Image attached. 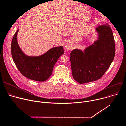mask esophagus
<instances>
[{
	"mask_svg": "<svg viewBox=\"0 0 126 126\" xmlns=\"http://www.w3.org/2000/svg\"><path fill=\"white\" fill-rule=\"evenodd\" d=\"M65 47L67 49H70L71 48H72V46L71 45H69L68 43H66L65 44Z\"/></svg>",
	"mask_w": 126,
	"mask_h": 126,
	"instance_id": "obj_1",
	"label": "esophagus"
}]
</instances>
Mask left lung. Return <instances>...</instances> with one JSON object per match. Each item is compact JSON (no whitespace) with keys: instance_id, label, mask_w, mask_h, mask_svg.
Listing matches in <instances>:
<instances>
[{"instance_id":"left-lung-1","label":"left lung","mask_w":126,"mask_h":126,"mask_svg":"<svg viewBox=\"0 0 126 126\" xmlns=\"http://www.w3.org/2000/svg\"><path fill=\"white\" fill-rule=\"evenodd\" d=\"M98 38L84 51L75 49L70 55L72 74L80 84L95 81L102 78L113 61L115 53L113 32L108 24L99 25Z\"/></svg>"}]
</instances>
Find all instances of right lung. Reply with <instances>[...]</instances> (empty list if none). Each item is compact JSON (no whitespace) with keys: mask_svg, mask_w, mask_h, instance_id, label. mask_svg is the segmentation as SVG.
Wrapping results in <instances>:
<instances>
[{"mask_svg":"<svg viewBox=\"0 0 126 126\" xmlns=\"http://www.w3.org/2000/svg\"><path fill=\"white\" fill-rule=\"evenodd\" d=\"M18 31L14 34L11 43L13 61L25 77L39 82L47 80L51 76L58 59L64 54L63 47L61 46L51 48L40 56H28L22 52L18 45L17 39Z\"/></svg>","mask_w":126,"mask_h":126,"instance_id":"add662e5","label":"right lung"}]
</instances>
